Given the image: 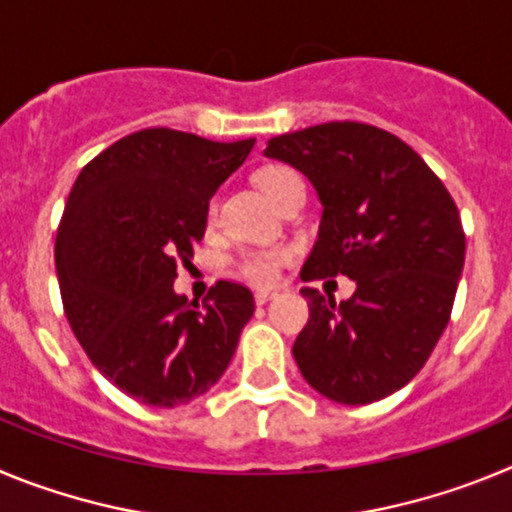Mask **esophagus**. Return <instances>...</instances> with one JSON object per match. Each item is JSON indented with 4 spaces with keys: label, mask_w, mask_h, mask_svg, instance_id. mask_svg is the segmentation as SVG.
I'll list each match as a JSON object with an SVG mask.
<instances>
[{
    "label": "esophagus",
    "mask_w": 512,
    "mask_h": 512,
    "mask_svg": "<svg viewBox=\"0 0 512 512\" xmlns=\"http://www.w3.org/2000/svg\"><path fill=\"white\" fill-rule=\"evenodd\" d=\"M253 297H256V305H266V302H271L277 297V289H259Z\"/></svg>",
    "instance_id": "obj_1"
}]
</instances>
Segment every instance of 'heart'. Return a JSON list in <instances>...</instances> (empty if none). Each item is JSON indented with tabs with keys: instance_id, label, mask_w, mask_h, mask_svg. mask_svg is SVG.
Instances as JSON below:
<instances>
[{
	"instance_id": "b5f03b06",
	"label": "heart",
	"mask_w": 512,
	"mask_h": 512,
	"mask_svg": "<svg viewBox=\"0 0 512 512\" xmlns=\"http://www.w3.org/2000/svg\"><path fill=\"white\" fill-rule=\"evenodd\" d=\"M256 182H259L261 192L277 205V200L284 194V189H287L289 184L300 182V176L292 169H287V166H266V169L259 171ZM207 220H210V223L215 220V205L207 207ZM289 256H292L289 248H253V251H243L241 256H238L235 271L251 284L266 287V284L277 282L282 264H287Z\"/></svg>"
}]
</instances>
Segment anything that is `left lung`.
Listing matches in <instances>:
<instances>
[{"instance_id":"obj_1","label":"left lung","mask_w":512,"mask_h":512,"mask_svg":"<svg viewBox=\"0 0 512 512\" xmlns=\"http://www.w3.org/2000/svg\"><path fill=\"white\" fill-rule=\"evenodd\" d=\"M264 153L302 171L323 205L302 282H356L343 302L300 289L310 307L292 346L302 377L341 405L392 395L451 318L467 241L449 189L405 140L364 122L277 135Z\"/></svg>"}]
</instances>
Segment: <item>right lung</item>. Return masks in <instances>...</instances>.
<instances>
[{"mask_svg": "<svg viewBox=\"0 0 512 512\" xmlns=\"http://www.w3.org/2000/svg\"><path fill=\"white\" fill-rule=\"evenodd\" d=\"M253 143L138 130L92 158L71 187L56 235L63 310L89 361L143 405L205 395L251 320L243 284L220 279L197 305L176 295L174 279L205 235L210 197Z\"/></svg>", "mask_w": 512, "mask_h": 512, "instance_id": "obj_1", "label": "right lung"}]
</instances>
